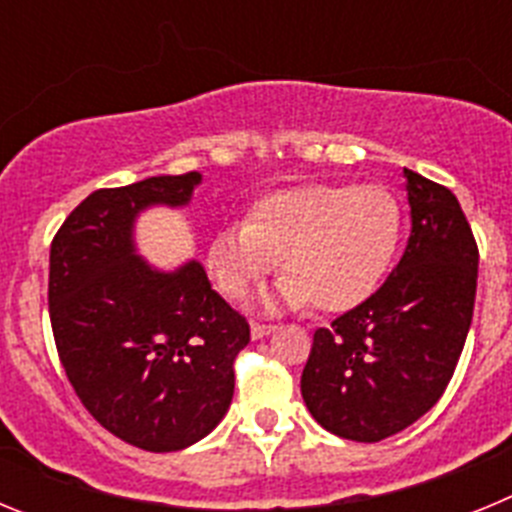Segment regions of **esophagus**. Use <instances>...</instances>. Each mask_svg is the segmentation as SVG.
I'll use <instances>...</instances> for the list:
<instances>
[{"label":"esophagus","instance_id":"esophagus-1","mask_svg":"<svg viewBox=\"0 0 512 512\" xmlns=\"http://www.w3.org/2000/svg\"><path fill=\"white\" fill-rule=\"evenodd\" d=\"M271 330H274V325H269V323H256V320H253V323H251V338H256V341H259V338L269 336Z\"/></svg>","mask_w":512,"mask_h":512}]
</instances>
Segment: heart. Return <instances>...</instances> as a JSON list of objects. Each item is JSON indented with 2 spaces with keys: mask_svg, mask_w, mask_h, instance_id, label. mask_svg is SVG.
Returning <instances> with one entry per match:
<instances>
[{
  "mask_svg": "<svg viewBox=\"0 0 512 512\" xmlns=\"http://www.w3.org/2000/svg\"><path fill=\"white\" fill-rule=\"evenodd\" d=\"M402 210L384 187L302 184L251 207L248 223L217 230L207 266L225 297L241 300L282 259L266 305L341 312L359 305L395 259Z\"/></svg>",
  "mask_w": 512,
  "mask_h": 512,
  "instance_id": "obj_1",
  "label": "heart"
}]
</instances>
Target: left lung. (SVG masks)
<instances>
[{"label":"left lung","mask_w":512,"mask_h":512,"mask_svg":"<svg viewBox=\"0 0 512 512\" xmlns=\"http://www.w3.org/2000/svg\"><path fill=\"white\" fill-rule=\"evenodd\" d=\"M408 246L369 300L318 328L302 400L325 431L377 443L441 400L472 325L479 251L454 192L405 169Z\"/></svg>","instance_id":"8db88e82"}]
</instances>
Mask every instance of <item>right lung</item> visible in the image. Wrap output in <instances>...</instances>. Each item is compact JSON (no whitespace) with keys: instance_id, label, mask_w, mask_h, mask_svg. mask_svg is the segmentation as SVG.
I'll return each mask as SVG.
<instances>
[{"instance_id":"obj_1","label":"right lung","mask_w":512,"mask_h":512,"mask_svg":"<svg viewBox=\"0 0 512 512\" xmlns=\"http://www.w3.org/2000/svg\"><path fill=\"white\" fill-rule=\"evenodd\" d=\"M200 182L189 171L97 189L51 243L48 307L66 377L102 428L156 454L187 449L223 420L233 361L251 341L200 261L161 271L135 248L140 212L189 205Z\"/></svg>"}]
</instances>
